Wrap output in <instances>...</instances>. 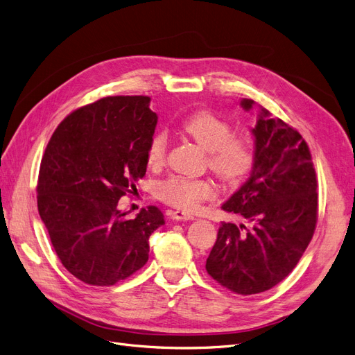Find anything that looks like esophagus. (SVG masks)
<instances>
[{
	"mask_svg": "<svg viewBox=\"0 0 355 355\" xmlns=\"http://www.w3.org/2000/svg\"><path fill=\"white\" fill-rule=\"evenodd\" d=\"M169 216H171V219L174 220H193L194 216L186 213V211H181V210H174L169 213Z\"/></svg>",
	"mask_w": 355,
	"mask_h": 355,
	"instance_id": "esophagus-1",
	"label": "esophagus"
}]
</instances>
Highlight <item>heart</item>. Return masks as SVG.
Here are the masks:
<instances>
[{
	"instance_id": "heart-1",
	"label": "heart",
	"mask_w": 355,
	"mask_h": 355,
	"mask_svg": "<svg viewBox=\"0 0 355 355\" xmlns=\"http://www.w3.org/2000/svg\"><path fill=\"white\" fill-rule=\"evenodd\" d=\"M181 129L209 152V166L218 177L236 181L250 173L255 161L252 142L248 136L232 133V125L222 116L200 110L184 119ZM166 149V133L157 132L148 145V165L152 168L164 165ZM214 194L213 184L202 178L173 175L158 184V196L162 202L182 210H194Z\"/></svg>"
}]
</instances>
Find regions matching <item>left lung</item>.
<instances>
[{
	"instance_id": "1",
	"label": "left lung",
	"mask_w": 355,
	"mask_h": 355,
	"mask_svg": "<svg viewBox=\"0 0 355 355\" xmlns=\"http://www.w3.org/2000/svg\"><path fill=\"white\" fill-rule=\"evenodd\" d=\"M245 110L252 100H242ZM252 173L222 209L246 225L222 223L206 261L213 280L236 295H257L283 282L312 241L318 220V181L302 135L261 109Z\"/></svg>"
}]
</instances>
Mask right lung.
Listing matches in <instances>:
<instances>
[{"instance_id": "right-lung-1", "label": "right lung", "mask_w": 355, "mask_h": 355, "mask_svg": "<svg viewBox=\"0 0 355 355\" xmlns=\"http://www.w3.org/2000/svg\"><path fill=\"white\" fill-rule=\"evenodd\" d=\"M149 97H104L72 112L43 153L37 209L62 266L91 286H113L141 270L149 236L165 223L148 206L128 218L120 197L146 174L158 116Z\"/></svg>"}]
</instances>
